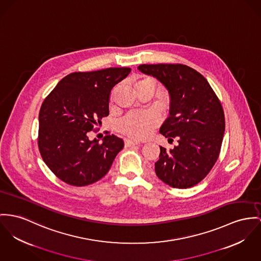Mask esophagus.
I'll use <instances>...</instances> for the list:
<instances>
[{
	"mask_svg": "<svg viewBox=\"0 0 261 261\" xmlns=\"http://www.w3.org/2000/svg\"><path fill=\"white\" fill-rule=\"evenodd\" d=\"M135 145H140V142L130 140V139H125V147H131V146H135Z\"/></svg>",
	"mask_w": 261,
	"mask_h": 261,
	"instance_id": "obj_1",
	"label": "esophagus"
}]
</instances>
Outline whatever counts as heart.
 <instances>
[{"instance_id": "obj_1", "label": "heart", "mask_w": 261, "mask_h": 261, "mask_svg": "<svg viewBox=\"0 0 261 261\" xmlns=\"http://www.w3.org/2000/svg\"><path fill=\"white\" fill-rule=\"evenodd\" d=\"M142 84H152L155 86L154 81L150 79H144L136 83V87ZM161 116L153 110L134 112L126 115L117 123V130L134 139H146L148 138L153 130L160 125Z\"/></svg>"}]
</instances>
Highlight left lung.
Returning a JSON list of instances; mask_svg holds the SVG:
<instances>
[{
  "label": "left lung",
  "mask_w": 261,
  "mask_h": 261,
  "mask_svg": "<svg viewBox=\"0 0 261 261\" xmlns=\"http://www.w3.org/2000/svg\"><path fill=\"white\" fill-rule=\"evenodd\" d=\"M138 69L168 89L170 116L160 133L178 140L171 150L161 146L156 175L173 188H191L204 179L219 158L225 128L221 102L207 81L188 65L141 64Z\"/></svg>",
  "instance_id": "8db88e82"
}]
</instances>
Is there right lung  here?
I'll list each match as a JSON object with an SVG mask.
<instances>
[{"label": "right lung", "instance_id": "right-lung-1", "mask_svg": "<svg viewBox=\"0 0 261 261\" xmlns=\"http://www.w3.org/2000/svg\"><path fill=\"white\" fill-rule=\"evenodd\" d=\"M131 71L109 67L73 72L63 77L46 96L39 115L40 156L62 181L83 187L103 178L124 147L115 135L102 143L88 139V132L109 114L112 88Z\"/></svg>", "mask_w": 261, "mask_h": 261}]
</instances>
